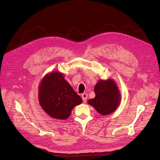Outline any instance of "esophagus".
Returning <instances> with one entry per match:
<instances>
[{
	"label": "esophagus",
	"mask_w": 160,
	"mask_h": 160,
	"mask_svg": "<svg viewBox=\"0 0 160 160\" xmlns=\"http://www.w3.org/2000/svg\"><path fill=\"white\" fill-rule=\"evenodd\" d=\"M88 95L87 94V93H83V94H82V99H83V103H86L87 99H88Z\"/></svg>",
	"instance_id": "1"
}]
</instances>
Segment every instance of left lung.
Returning a JSON list of instances; mask_svg holds the SVG:
<instances>
[{
	"instance_id": "left-lung-1",
	"label": "left lung",
	"mask_w": 160,
	"mask_h": 160,
	"mask_svg": "<svg viewBox=\"0 0 160 160\" xmlns=\"http://www.w3.org/2000/svg\"><path fill=\"white\" fill-rule=\"evenodd\" d=\"M95 97L88 103L102 115H107L117 109L121 101V93L115 82L109 78L99 80L95 86Z\"/></svg>"
}]
</instances>
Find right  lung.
I'll use <instances>...</instances> for the list:
<instances>
[{
    "label": "right lung",
    "mask_w": 160,
    "mask_h": 160,
    "mask_svg": "<svg viewBox=\"0 0 160 160\" xmlns=\"http://www.w3.org/2000/svg\"><path fill=\"white\" fill-rule=\"evenodd\" d=\"M38 102L50 117L65 120L82 99L65 79L64 74L52 71L44 76L38 86Z\"/></svg>",
    "instance_id": "add662e5"
}]
</instances>
